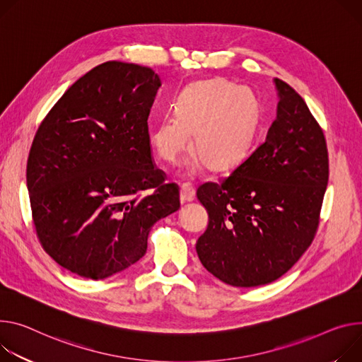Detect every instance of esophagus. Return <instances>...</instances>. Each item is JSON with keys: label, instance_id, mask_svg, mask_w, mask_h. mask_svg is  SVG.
I'll use <instances>...</instances> for the list:
<instances>
[{"label": "esophagus", "instance_id": "esophagus-1", "mask_svg": "<svg viewBox=\"0 0 362 362\" xmlns=\"http://www.w3.org/2000/svg\"><path fill=\"white\" fill-rule=\"evenodd\" d=\"M180 199H182V202H192L194 199V189L190 183H185L182 186Z\"/></svg>", "mask_w": 362, "mask_h": 362}]
</instances>
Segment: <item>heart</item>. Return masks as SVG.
Returning <instances> with one entry per match:
<instances>
[{
	"instance_id": "b5f03b06",
	"label": "heart",
	"mask_w": 362,
	"mask_h": 362,
	"mask_svg": "<svg viewBox=\"0 0 362 362\" xmlns=\"http://www.w3.org/2000/svg\"><path fill=\"white\" fill-rule=\"evenodd\" d=\"M175 115L163 117L148 128L157 156L175 164L190 146L215 172L240 164L254 146L258 103L248 88L214 79L186 88L176 100Z\"/></svg>"
}]
</instances>
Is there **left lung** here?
Wrapping results in <instances>:
<instances>
[{"instance_id": "8db88e82", "label": "left lung", "mask_w": 362, "mask_h": 362, "mask_svg": "<svg viewBox=\"0 0 362 362\" xmlns=\"http://www.w3.org/2000/svg\"><path fill=\"white\" fill-rule=\"evenodd\" d=\"M274 83L280 101L264 141L219 183L198 187L209 223L196 251L235 287L272 283L294 266L316 235L329 179L322 127L298 92Z\"/></svg>"}]
</instances>
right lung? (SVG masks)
I'll list each match as a JSON object with an SVG mask.
<instances>
[{
	"mask_svg": "<svg viewBox=\"0 0 362 362\" xmlns=\"http://www.w3.org/2000/svg\"><path fill=\"white\" fill-rule=\"evenodd\" d=\"M160 85L150 68L105 62L37 128L27 158L33 223L43 250L81 277L134 264L151 226L180 208L179 187L151 156L147 119Z\"/></svg>",
	"mask_w": 362,
	"mask_h": 362,
	"instance_id": "add662e5",
	"label": "right lung"
}]
</instances>
